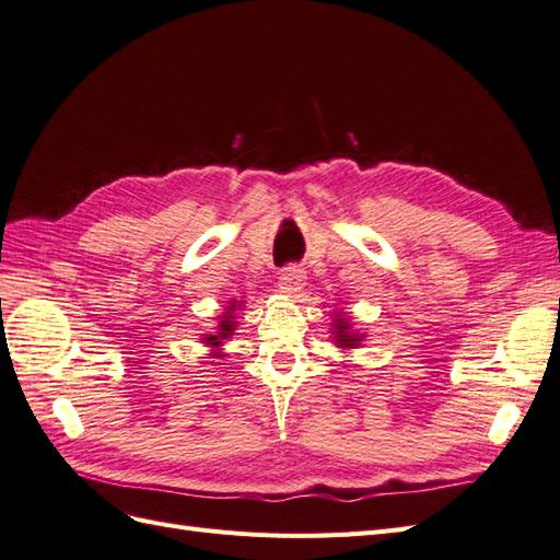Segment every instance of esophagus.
Instances as JSON below:
<instances>
[{
    "label": "esophagus",
    "instance_id": "34e87169",
    "mask_svg": "<svg viewBox=\"0 0 560 560\" xmlns=\"http://www.w3.org/2000/svg\"><path fill=\"white\" fill-rule=\"evenodd\" d=\"M303 284H306V270L301 266L290 264L280 270V290L284 294H296Z\"/></svg>",
    "mask_w": 560,
    "mask_h": 560
}]
</instances>
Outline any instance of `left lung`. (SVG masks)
<instances>
[{
	"instance_id": "left-lung-1",
	"label": "left lung",
	"mask_w": 560,
	"mask_h": 560,
	"mask_svg": "<svg viewBox=\"0 0 560 560\" xmlns=\"http://www.w3.org/2000/svg\"><path fill=\"white\" fill-rule=\"evenodd\" d=\"M336 322H338V325H336L338 343L346 346V348H350V346H354L358 341H362L360 336H354V334H350V331H348V322H346V319H336Z\"/></svg>"
}]
</instances>
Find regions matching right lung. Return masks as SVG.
<instances>
[{
	"label": "right lung",
	"instance_id": "1",
	"mask_svg": "<svg viewBox=\"0 0 560 560\" xmlns=\"http://www.w3.org/2000/svg\"><path fill=\"white\" fill-rule=\"evenodd\" d=\"M233 308H235V303H233V306H231L229 311H233ZM233 327H235L233 315H231V313H226V315H224V319H222V325H219V331H217L219 336H208V338H206V343H210V346H214V348H217L219 343L224 341V338H229V336L233 334Z\"/></svg>",
	"mask_w": 560,
	"mask_h": 560
}]
</instances>
